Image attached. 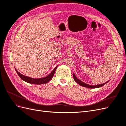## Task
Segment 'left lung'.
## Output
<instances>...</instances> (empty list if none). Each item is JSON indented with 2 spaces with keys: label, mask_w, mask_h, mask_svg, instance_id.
Returning a JSON list of instances; mask_svg holds the SVG:
<instances>
[{
  "label": "left lung",
  "mask_w": 126,
  "mask_h": 126,
  "mask_svg": "<svg viewBox=\"0 0 126 126\" xmlns=\"http://www.w3.org/2000/svg\"><path fill=\"white\" fill-rule=\"evenodd\" d=\"M73 77H74V79L75 80V81L77 82L78 84L79 85H80L82 87H87V88H99V87H101L102 86H103L104 85H105L106 83H107L108 81H107L104 83H102V84H99V85H96V86H91V85H88V84H86V83H84L82 82L79 79H78L77 77H76V76L75 75V74H73Z\"/></svg>",
  "instance_id": "8db88e82"
}]
</instances>
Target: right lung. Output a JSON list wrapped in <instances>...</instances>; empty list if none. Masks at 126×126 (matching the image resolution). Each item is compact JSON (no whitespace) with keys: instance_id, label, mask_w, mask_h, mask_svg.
Listing matches in <instances>:
<instances>
[{"instance_id":"right-lung-1","label":"right lung","mask_w":126,"mask_h":126,"mask_svg":"<svg viewBox=\"0 0 126 126\" xmlns=\"http://www.w3.org/2000/svg\"><path fill=\"white\" fill-rule=\"evenodd\" d=\"M57 67L58 66H56L54 69L53 70V71L51 72V73L48 75L47 76L44 78H38V79H35V78H30L29 77H27V76H26L24 75H22L21 74H20L16 69V72L18 76H19L20 78L23 80L24 81L28 82L29 83H32V84H37V85H41V84H44V83H47L52 78L53 76L54 75V74L55 72V71L57 69Z\"/></svg>"}]
</instances>
